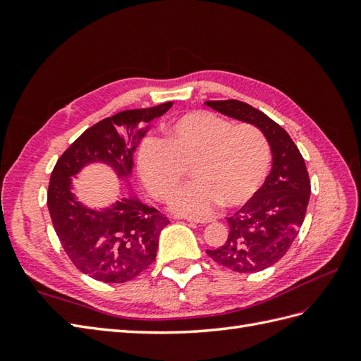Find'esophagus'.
<instances>
[{
    "label": "esophagus",
    "instance_id": "1",
    "mask_svg": "<svg viewBox=\"0 0 361 361\" xmlns=\"http://www.w3.org/2000/svg\"><path fill=\"white\" fill-rule=\"evenodd\" d=\"M186 221H190V224H209L212 221L211 219H194V217H185Z\"/></svg>",
    "mask_w": 361,
    "mask_h": 361
}]
</instances>
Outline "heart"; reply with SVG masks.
I'll return each mask as SVG.
<instances>
[{
  "label": "heart",
  "mask_w": 361,
  "mask_h": 361,
  "mask_svg": "<svg viewBox=\"0 0 361 361\" xmlns=\"http://www.w3.org/2000/svg\"><path fill=\"white\" fill-rule=\"evenodd\" d=\"M136 166L158 200L172 197L189 167L195 181L175 194L171 208L202 217L220 203L239 208L259 192L270 171V145L255 126H233L211 111H190L169 122L164 140L144 137Z\"/></svg>",
  "instance_id": "heart-1"
}]
</instances>
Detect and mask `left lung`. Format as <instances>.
I'll list each match as a JSON object with an SVG mask.
<instances>
[{
    "instance_id": "obj_1",
    "label": "left lung",
    "mask_w": 361,
    "mask_h": 361,
    "mask_svg": "<svg viewBox=\"0 0 361 361\" xmlns=\"http://www.w3.org/2000/svg\"><path fill=\"white\" fill-rule=\"evenodd\" d=\"M225 116L257 127L270 144L273 167L259 192L228 217L224 247L208 256L237 273H256L274 265L288 251L301 228L310 198V178L301 152L279 124L245 102H204Z\"/></svg>"
}]
</instances>
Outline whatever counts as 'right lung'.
Returning a JSON list of instances; mask_svg holds the SVG:
<instances>
[{
    "instance_id": "1",
    "label": "right lung",
    "mask_w": 361,
    "mask_h": 361,
    "mask_svg": "<svg viewBox=\"0 0 361 361\" xmlns=\"http://www.w3.org/2000/svg\"><path fill=\"white\" fill-rule=\"evenodd\" d=\"M172 102L152 109L126 110L85 130L51 173L48 209L59 240L71 262L90 278L106 283L132 281L157 257L158 240L169 225L158 209L135 195L109 208L91 209L75 200L73 176L91 163H102L126 180L133 169V152L152 119L163 116Z\"/></svg>"
}]
</instances>
